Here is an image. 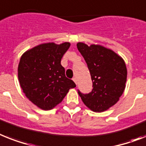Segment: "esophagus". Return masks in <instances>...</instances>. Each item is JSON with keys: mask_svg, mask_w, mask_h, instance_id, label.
I'll return each instance as SVG.
<instances>
[{"mask_svg": "<svg viewBox=\"0 0 146 146\" xmlns=\"http://www.w3.org/2000/svg\"><path fill=\"white\" fill-rule=\"evenodd\" d=\"M72 80H74V83H75L76 84H78V80H77V78H73V79H72Z\"/></svg>", "mask_w": 146, "mask_h": 146, "instance_id": "1", "label": "esophagus"}]
</instances>
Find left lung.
<instances>
[{"mask_svg":"<svg viewBox=\"0 0 146 146\" xmlns=\"http://www.w3.org/2000/svg\"><path fill=\"white\" fill-rule=\"evenodd\" d=\"M86 61L92 81L88 94L78 90L84 104L94 112H103L113 106L123 93L127 80V68L121 56L102 45L77 44Z\"/></svg>","mask_w":146,"mask_h":146,"instance_id":"8db88e82","label":"left lung"}]
</instances>
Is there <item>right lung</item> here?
<instances>
[{
  "label": "right lung",
  "instance_id": "add662e5",
  "mask_svg": "<svg viewBox=\"0 0 146 146\" xmlns=\"http://www.w3.org/2000/svg\"><path fill=\"white\" fill-rule=\"evenodd\" d=\"M70 43H44L21 56L18 68L20 86L26 97L41 109L49 110L62 102L76 86L65 74L61 59Z\"/></svg>",
  "mask_w": 146,
  "mask_h": 146
}]
</instances>
